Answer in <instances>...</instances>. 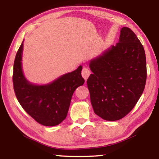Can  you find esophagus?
<instances>
[{
	"label": "esophagus",
	"instance_id": "34e87169",
	"mask_svg": "<svg viewBox=\"0 0 159 159\" xmlns=\"http://www.w3.org/2000/svg\"><path fill=\"white\" fill-rule=\"evenodd\" d=\"M81 74H82V76L83 77V79L86 80L90 75V71L88 68H85V67H84L81 71Z\"/></svg>",
	"mask_w": 159,
	"mask_h": 159
}]
</instances>
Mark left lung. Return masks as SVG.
Listing matches in <instances>:
<instances>
[{
	"label": "left lung",
	"instance_id": "8db88e82",
	"mask_svg": "<svg viewBox=\"0 0 159 159\" xmlns=\"http://www.w3.org/2000/svg\"><path fill=\"white\" fill-rule=\"evenodd\" d=\"M93 74L87 80L94 112L106 120L125 116L143 93L147 63L143 45L128 27L119 41L90 61Z\"/></svg>",
	"mask_w": 159,
	"mask_h": 159
}]
</instances>
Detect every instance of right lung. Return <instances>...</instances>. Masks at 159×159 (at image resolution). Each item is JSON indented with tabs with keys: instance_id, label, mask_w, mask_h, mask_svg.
<instances>
[{
	"instance_id": "obj_1",
	"label": "right lung",
	"mask_w": 159,
	"mask_h": 159,
	"mask_svg": "<svg viewBox=\"0 0 159 159\" xmlns=\"http://www.w3.org/2000/svg\"><path fill=\"white\" fill-rule=\"evenodd\" d=\"M23 42L16 54L12 81L20 105L40 124L55 126L65 119L75 90L83 85L82 66L64 74L49 84L34 85L24 76L21 68Z\"/></svg>"
}]
</instances>
